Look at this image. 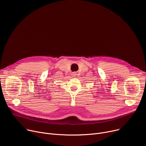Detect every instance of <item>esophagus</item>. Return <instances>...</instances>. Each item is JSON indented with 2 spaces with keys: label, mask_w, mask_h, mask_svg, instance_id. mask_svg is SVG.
<instances>
[{
  "label": "esophagus",
  "mask_w": 146,
  "mask_h": 146,
  "mask_svg": "<svg viewBox=\"0 0 146 146\" xmlns=\"http://www.w3.org/2000/svg\"><path fill=\"white\" fill-rule=\"evenodd\" d=\"M72 75H73V76H76V75H77V73H76V72H73Z\"/></svg>",
  "instance_id": "1"
}]
</instances>
